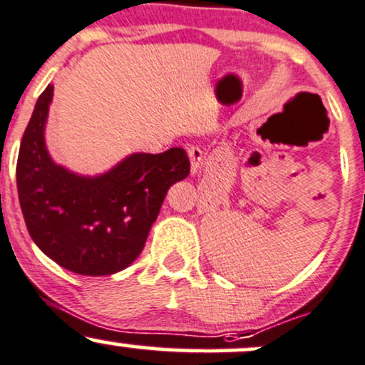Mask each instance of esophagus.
<instances>
[{
	"label": "esophagus",
	"mask_w": 365,
	"mask_h": 365,
	"mask_svg": "<svg viewBox=\"0 0 365 365\" xmlns=\"http://www.w3.org/2000/svg\"><path fill=\"white\" fill-rule=\"evenodd\" d=\"M185 150H187V155H189V159H190L192 175H195L197 171H201V168H202V159H204L202 150L199 149V147H194V145H189Z\"/></svg>",
	"instance_id": "esophagus-1"
}]
</instances>
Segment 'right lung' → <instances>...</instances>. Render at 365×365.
Here are the masks:
<instances>
[{
  "label": "right lung",
  "mask_w": 365,
  "mask_h": 365,
  "mask_svg": "<svg viewBox=\"0 0 365 365\" xmlns=\"http://www.w3.org/2000/svg\"><path fill=\"white\" fill-rule=\"evenodd\" d=\"M51 97L48 85L20 142L17 190L27 230L48 258L74 274H115L142 253L168 189L187 178L190 161L173 147L130 155L97 178L71 173L45 147Z\"/></svg>",
  "instance_id": "add662e5"
}]
</instances>
